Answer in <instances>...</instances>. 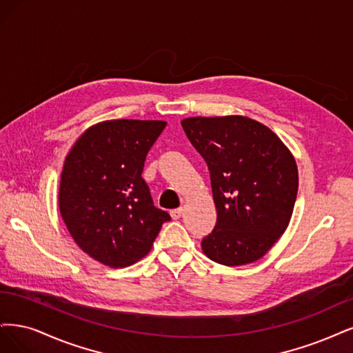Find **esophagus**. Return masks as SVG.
<instances>
[{
	"instance_id": "esophagus-1",
	"label": "esophagus",
	"mask_w": 353,
	"mask_h": 353,
	"mask_svg": "<svg viewBox=\"0 0 353 353\" xmlns=\"http://www.w3.org/2000/svg\"><path fill=\"white\" fill-rule=\"evenodd\" d=\"M170 214H172V219H173V220H179V219L181 217V214H183V210H181V208H176V210H173Z\"/></svg>"
}]
</instances>
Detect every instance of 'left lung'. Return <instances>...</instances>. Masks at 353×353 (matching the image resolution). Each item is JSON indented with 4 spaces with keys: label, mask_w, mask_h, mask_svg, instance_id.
Instances as JSON below:
<instances>
[{
    "label": "left lung",
    "mask_w": 353,
    "mask_h": 353,
    "mask_svg": "<svg viewBox=\"0 0 353 353\" xmlns=\"http://www.w3.org/2000/svg\"><path fill=\"white\" fill-rule=\"evenodd\" d=\"M181 128L208 165L217 210L203 254L229 267L255 263L288 229L296 161L274 132L243 116L189 117Z\"/></svg>",
    "instance_id": "obj_1"
}]
</instances>
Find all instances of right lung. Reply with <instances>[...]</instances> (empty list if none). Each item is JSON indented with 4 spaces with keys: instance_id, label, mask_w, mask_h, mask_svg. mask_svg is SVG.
I'll list each match as a JSON object with an SVG mask.
<instances>
[{
    "instance_id": "1",
    "label": "right lung",
    "mask_w": 353,
    "mask_h": 353,
    "mask_svg": "<svg viewBox=\"0 0 353 353\" xmlns=\"http://www.w3.org/2000/svg\"><path fill=\"white\" fill-rule=\"evenodd\" d=\"M161 120H108L89 128L67 154L59 205L77 246L108 267L143 258L170 220L142 179Z\"/></svg>"
}]
</instances>
